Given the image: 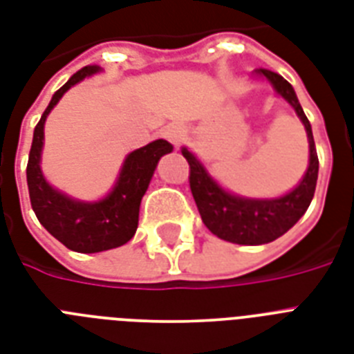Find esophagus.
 I'll use <instances>...</instances> for the list:
<instances>
[{"instance_id": "34e87169", "label": "esophagus", "mask_w": 354, "mask_h": 354, "mask_svg": "<svg viewBox=\"0 0 354 354\" xmlns=\"http://www.w3.org/2000/svg\"><path fill=\"white\" fill-rule=\"evenodd\" d=\"M163 138L174 147H180L183 139H185V130L182 127H178V124H169V127L163 128Z\"/></svg>"}]
</instances>
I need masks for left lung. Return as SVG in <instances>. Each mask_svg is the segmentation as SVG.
Returning a JSON list of instances; mask_svg holds the SVG:
<instances>
[{
    "label": "left lung",
    "instance_id": "8db88e82",
    "mask_svg": "<svg viewBox=\"0 0 354 354\" xmlns=\"http://www.w3.org/2000/svg\"><path fill=\"white\" fill-rule=\"evenodd\" d=\"M255 75L266 80L274 88L275 93L283 97L294 108V112L297 113V118L307 130L310 154H308L307 172L299 185L292 189L290 193L277 196V198L239 196L222 187L191 150L185 147L182 149L183 158L187 160L189 169H191L189 185H191V193L200 211L202 222L213 235L222 241L246 244V246H257V244H266V242L279 239L305 215L316 191L319 167L313 128L303 112L301 104L297 101L296 91L290 82H286L281 75L264 68L255 69Z\"/></svg>",
    "mask_w": 354,
    "mask_h": 354
}]
</instances>
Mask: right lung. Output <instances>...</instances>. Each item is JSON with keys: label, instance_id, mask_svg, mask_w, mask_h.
I'll list each match as a JSON object with an SVG mask.
<instances>
[{"label": "right lung", "instance_id": "add662e5", "mask_svg": "<svg viewBox=\"0 0 354 354\" xmlns=\"http://www.w3.org/2000/svg\"><path fill=\"white\" fill-rule=\"evenodd\" d=\"M99 71H102L99 66H86L53 95L35 128L27 163V185L36 218L57 241L79 253L104 252L122 246L132 239L138 230L141 198L149 189L158 161L161 156L172 152V145L165 139H156L130 152L124 158L112 191L97 202L71 198L47 182L40 167L47 115L69 88Z\"/></svg>", "mask_w": 354, "mask_h": 354}]
</instances>
